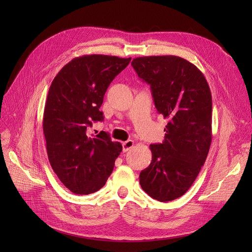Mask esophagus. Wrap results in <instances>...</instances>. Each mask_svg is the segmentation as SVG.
<instances>
[{
	"label": "esophagus",
	"instance_id": "1",
	"mask_svg": "<svg viewBox=\"0 0 252 252\" xmlns=\"http://www.w3.org/2000/svg\"><path fill=\"white\" fill-rule=\"evenodd\" d=\"M133 146H134V141L133 140H127V141L123 143V151L126 152Z\"/></svg>",
	"mask_w": 252,
	"mask_h": 252
}]
</instances>
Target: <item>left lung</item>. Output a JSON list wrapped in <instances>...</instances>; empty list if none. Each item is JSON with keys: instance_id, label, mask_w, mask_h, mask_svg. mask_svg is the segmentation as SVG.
I'll use <instances>...</instances> for the list:
<instances>
[{"instance_id": "left-lung-1", "label": "left lung", "mask_w": 252, "mask_h": 252, "mask_svg": "<svg viewBox=\"0 0 252 252\" xmlns=\"http://www.w3.org/2000/svg\"><path fill=\"white\" fill-rule=\"evenodd\" d=\"M131 65L168 119L163 143L150 145L152 161L141 171L140 185L153 199L175 200L190 189L210 148V89L203 73L179 56L137 57Z\"/></svg>"}]
</instances>
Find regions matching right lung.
Instances as JSON below:
<instances>
[{"instance_id": "obj_1", "label": "right lung", "mask_w": 252, "mask_h": 252, "mask_svg": "<svg viewBox=\"0 0 252 252\" xmlns=\"http://www.w3.org/2000/svg\"><path fill=\"white\" fill-rule=\"evenodd\" d=\"M131 58L84 55L64 65L53 79L45 104L43 129L50 164L74 194L100 190L123 150L105 131L93 138L88 129L103 121L106 90Z\"/></svg>"}]
</instances>
